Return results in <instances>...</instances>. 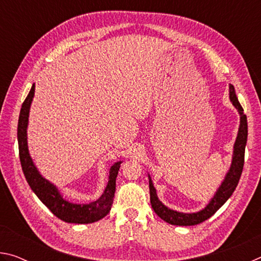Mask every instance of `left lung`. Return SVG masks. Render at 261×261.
Segmentation results:
<instances>
[{
  "label": "left lung",
  "instance_id": "obj_1",
  "mask_svg": "<svg viewBox=\"0 0 261 261\" xmlns=\"http://www.w3.org/2000/svg\"><path fill=\"white\" fill-rule=\"evenodd\" d=\"M229 99L240 114V126H238L237 137L235 144H233L231 163L220 187L216 189L214 196L211 198L208 204L204 208L196 212V213H183V212L174 211L163 205L162 201L159 199L156 189L154 188L151 176L148 174L149 197H151L149 199H151L152 208L159 218L166 221L167 223L174 224V226H194V224L204 222L207 219H210L235 191L237 184L240 182L243 166H244V153L247 140V118L240 101L237 99L235 88L232 85H229Z\"/></svg>",
  "mask_w": 261,
  "mask_h": 261
}]
</instances>
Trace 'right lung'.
<instances>
[{"instance_id":"add662e5","label":"right lung","mask_w":261,"mask_h":261,"mask_svg":"<svg viewBox=\"0 0 261 261\" xmlns=\"http://www.w3.org/2000/svg\"><path fill=\"white\" fill-rule=\"evenodd\" d=\"M34 88L35 86L33 84L28 98L21 105L18 129H17L19 159L25 178L32 191L42 201V204L48 207L51 213L62 221L78 224L96 222V221L105 218L112 208L115 190H116V177L122 161L114 162L112 167L109 168L108 183L99 199L92 201L90 204H74V202H70L69 200L64 199L59 188L40 174L29 151L28 127L31 105H32L34 98Z\"/></svg>"}]
</instances>
